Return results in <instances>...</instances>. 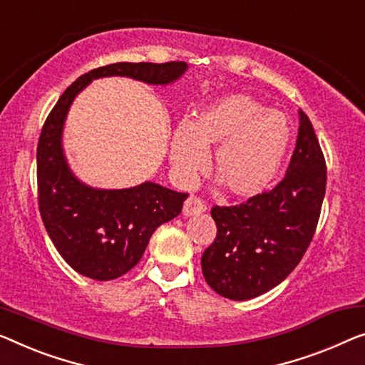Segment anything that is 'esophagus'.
Segmentation results:
<instances>
[{"instance_id":"34e87169","label":"esophagus","mask_w":365,"mask_h":365,"mask_svg":"<svg viewBox=\"0 0 365 365\" xmlns=\"http://www.w3.org/2000/svg\"><path fill=\"white\" fill-rule=\"evenodd\" d=\"M206 211V205L203 203V200H200L195 195H190V197L185 200L183 203V215L185 216H193V215H200Z\"/></svg>"}]
</instances>
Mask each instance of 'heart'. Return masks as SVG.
I'll list each match as a JSON object with an SVG mask.
<instances>
[{
  "label": "heart",
  "mask_w": 365,
  "mask_h": 365,
  "mask_svg": "<svg viewBox=\"0 0 365 365\" xmlns=\"http://www.w3.org/2000/svg\"><path fill=\"white\" fill-rule=\"evenodd\" d=\"M292 143L284 113L269 110L249 95L221 98L197 119H183L173 133L170 160L182 182L192 180L215 148L211 168L239 198L264 192L279 173Z\"/></svg>",
  "instance_id": "b5f03b06"
}]
</instances>
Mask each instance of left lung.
<instances>
[{
    "label": "left lung",
    "mask_w": 365,
    "mask_h": 365,
    "mask_svg": "<svg viewBox=\"0 0 365 365\" xmlns=\"http://www.w3.org/2000/svg\"><path fill=\"white\" fill-rule=\"evenodd\" d=\"M324 193L323 150L300 111L297 148L284 180L246 203L211 208L217 232L201 255L206 284L217 295L242 302L284 282L312 242Z\"/></svg>",
    "instance_id": "left-lung-1"
}]
</instances>
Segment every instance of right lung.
I'll list each match as a JSON object with an SVG mask.
<instances>
[{"label": "right lung", "mask_w": 365, "mask_h": 365, "mask_svg": "<svg viewBox=\"0 0 365 365\" xmlns=\"http://www.w3.org/2000/svg\"><path fill=\"white\" fill-rule=\"evenodd\" d=\"M185 62H118L90 70L73 81L43 123L37 144V200L43 226L70 267L88 279H118L139 262L157 227L180 215L188 193L145 182L126 190L86 187L70 172L62 150L68 108L91 80L129 77L167 85L187 70Z\"/></svg>", "instance_id": "right-lung-1"}]
</instances>
